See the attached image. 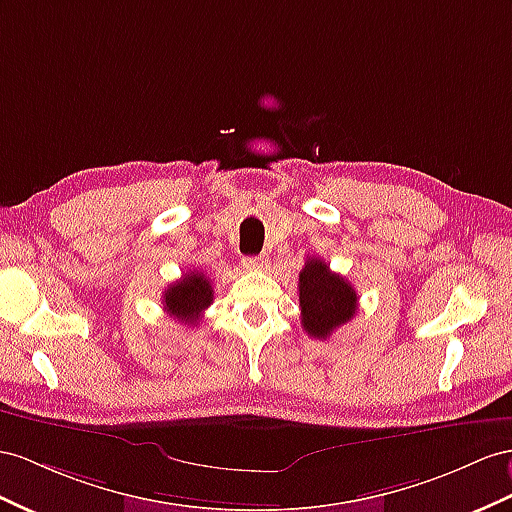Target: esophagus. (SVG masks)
<instances>
[{
  "label": "esophagus",
  "mask_w": 512,
  "mask_h": 512,
  "mask_svg": "<svg viewBox=\"0 0 512 512\" xmlns=\"http://www.w3.org/2000/svg\"><path fill=\"white\" fill-rule=\"evenodd\" d=\"M268 264L266 255H257V257H244L242 259V268L244 270H264Z\"/></svg>",
  "instance_id": "1"
}]
</instances>
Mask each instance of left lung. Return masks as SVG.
I'll return each mask as SVG.
<instances>
[{"mask_svg": "<svg viewBox=\"0 0 512 512\" xmlns=\"http://www.w3.org/2000/svg\"><path fill=\"white\" fill-rule=\"evenodd\" d=\"M300 322L309 337L326 339L339 326L352 320L359 296L344 277L331 272L322 259L311 257L298 274Z\"/></svg>", "mask_w": 512, "mask_h": 512, "instance_id": "8db88e82", "label": "left lung"}]
</instances>
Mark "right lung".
I'll return each instance as SVG.
<instances>
[{
  "instance_id": "add662e5",
  "label": "right lung",
  "mask_w": 512,
  "mask_h": 512,
  "mask_svg": "<svg viewBox=\"0 0 512 512\" xmlns=\"http://www.w3.org/2000/svg\"><path fill=\"white\" fill-rule=\"evenodd\" d=\"M212 300V281L203 272L190 270L179 281L168 285L162 303L168 316H173L179 322L196 324L201 320L203 311L212 305Z\"/></svg>"
}]
</instances>
